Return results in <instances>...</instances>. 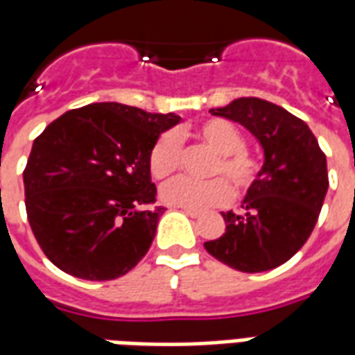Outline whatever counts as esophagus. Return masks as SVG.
I'll return each instance as SVG.
<instances>
[{"mask_svg": "<svg viewBox=\"0 0 355 355\" xmlns=\"http://www.w3.org/2000/svg\"><path fill=\"white\" fill-rule=\"evenodd\" d=\"M183 211H185V214H187V216H191V217H200L202 216V214H200V211H198V209H191V208H183Z\"/></svg>", "mask_w": 355, "mask_h": 355, "instance_id": "obj_1", "label": "esophagus"}]
</instances>
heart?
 Listing matches in <instances>:
<instances>
[{
	"mask_svg": "<svg viewBox=\"0 0 355 355\" xmlns=\"http://www.w3.org/2000/svg\"><path fill=\"white\" fill-rule=\"evenodd\" d=\"M195 136L216 151L208 175H217L208 181L178 178L160 189L162 202L178 208L206 209L225 204L231 195L242 198L259 180L265 170L263 160L245 149L244 132L225 119H208L195 130ZM181 164V141L172 130L162 132L155 139L147 168L155 180H168ZM233 191H230V187Z\"/></svg>",
	"mask_w": 355,
	"mask_h": 355,
	"instance_id": "obj_1",
	"label": "heart"
}]
</instances>
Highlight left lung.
Segmentation results:
<instances>
[{
    "label": "left lung",
    "instance_id": "1",
    "mask_svg": "<svg viewBox=\"0 0 355 355\" xmlns=\"http://www.w3.org/2000/svg\"><path fill=\"white\" fill-rule=\"evenodd\" d=\"M211 115L240 123L265 149V170L242 202L221 214L227 229L206 252L240 272L284 265L314 231L329 187L325 153L302 119L261 98H238Z\"/></svg>",
    "mask_w": 355,
    "mask_h": 355
}]
</instances>
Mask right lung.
Masks as SVG:
<instances>
[{
    "mask_svg": "<svg viewBox=\"0 0 355 355\" xmlns=\"http://www.w3.org/2000/svg\"><path fill=\"white\" fill-rule=\"evenodd\" d=\"M174 113L123 103L66 111L33 139L24 168L28 221L49 261L83 280H115L146 257L164 206L147 157Z\"/></svg>",
    "mask_w": 355,
    "mask_h": 355,
    "instance_id": "add662e5",
    "label": "right lung"
}]
</instances>
